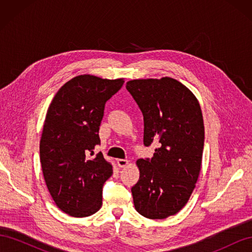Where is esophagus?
Listing matches in <instances>:
<instances>
[{
	"instance_id": "1",
	"label": "esophagus",
	"mask_w": 252,
	"mask_h": 252,
	"mask_svg": "<svg viewBox=\"0 0 252 252\" xmlns=\"http://www.w3.org/2000/svg\"><path fill=\"white\" fill-rule=\"evenodd\" d=\"M117 163H118V166L119 167H121V168H123V167H126L127 165H128V159H124V158H119L118 161H117Z\"/></svg>"
}]
</instances>
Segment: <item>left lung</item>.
Returning a JSON list of instances; mask_svg holds the SVG:
<instances>
[{
  "instance_id": "obj_1",
  "label": "left lung",
  "mask_w": 252,
  "mask_h": 252,
  "mask_svg": "<svg viewBox=\"0 0 252 252\" xmlns=\"http://www.w3.org/2000/svg\"><path fill=\"white\" fill-rule=\"evenodd\" d=\"M127 90L143 113L144 145H158L154 157L140 158V179L131 188L135 210L151 220L178 213L199 179L204 121L195 95L179 81L131 80Z\"/></svg>"
}]
</instances>
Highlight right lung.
<instances>
[{"instance_id":"1","label":"right lung","mask_w":252,"mask_h":252,"mask_svg":"<svg viewBox=\"0 0 252 252\" xmlns=\"http://www.w3.org/2000/svg\"><path fill=\"white\" fill-rule=\"evenodd\" d=\"M124 79L91 74L65 83L51 101L40 141L45 183L56 205L74 218L94 215L102 207V188L112 165L102 152L94 157L105 104L123 86Z\"/></svg>"}]
</instances>
